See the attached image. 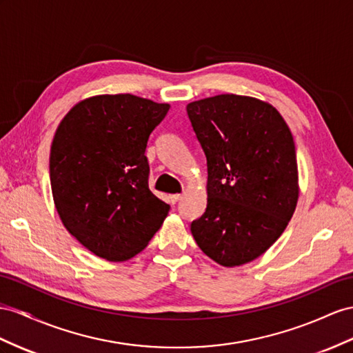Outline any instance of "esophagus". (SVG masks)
Here are the masks:
<instances>
[{
  "label": "esophagus",
  "mask_w": 353,
  "mask_h": 353,
  "mask_svg": "<svg viewBox=\"0 0 353 353\" xmlns=\"http://www.w3.org/2000/svg\"><path fill=\"white\" fill-rule=\"evenodd\" d=\"M179 200H182V194H174V195H170V203H171V204H176Z\"/></svg>",
  "instance_id": "1"
}]
</instances>
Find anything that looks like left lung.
<instances>
[{
	"label": "left lung",
	"mask_w": 353,
	"mask_h": 353,
	"mask_svg": "<svg viewBox=\"0 0 353 353\" xmlns=\"http://www.w3.org/2000/svg\"><path fill=\"white\" fill-rule=\"evenodd\" d=\"M207 159V207L191 223L204 254L223 267L250 263L273 245L298 200L292 134L273 105L216 95L186 105Z\"/></svg>",
	"instance_id": "obj_1"
}]
</instances>
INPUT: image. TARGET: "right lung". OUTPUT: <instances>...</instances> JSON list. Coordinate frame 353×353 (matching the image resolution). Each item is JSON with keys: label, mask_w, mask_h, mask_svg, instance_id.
Here are the masks:
<instances>
[{"label": "right lung", "mask_w": 353, "mask_h": 353, "mask_svg": "<svg viewBox=\"0 0 353 353\" xmlns=\"http://www.w3.org/2000/svg\"><path fill=\"white\" fill-rule=\"evenodd\" d=\"M168 108L131 94L98 95L58 126L49 159L53 201L71 236L99 258L137 255L167 218L170 205L149 189L144 152Z\"/></svg>", "instance_id": "add662e5"}]
</instances>
